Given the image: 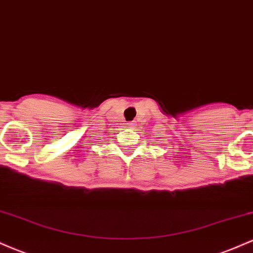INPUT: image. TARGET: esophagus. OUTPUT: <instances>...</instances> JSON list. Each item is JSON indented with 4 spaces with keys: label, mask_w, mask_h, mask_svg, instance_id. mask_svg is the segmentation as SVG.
<instances>
[{
    "label": "esophagus",
    "mask_w": 253,
    "mask_h": 253,
    "mask_svg": "<svg viewBox=\"0 0 253 253\" xmlns=\"http://www.w3.org/2000/svg\"><path fill=\"white\" fill-rule=\"evenodd\" d=\"M128 126H129V127H132V126H133V124H132V123H129V124H128Z\"/></svg>",
    "instance_id": "esophagus-1"
}]
</instances>
